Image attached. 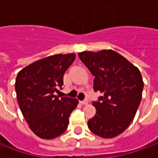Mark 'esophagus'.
<instances>
[{"label":"esophagus","mask_w":158,"mask_h":158,"mask_svg":"<svg viewBox=\"0 0 158 158\" xmlns=\"http://www.w3.org/2000/svg\"><path fill=\"white\" fill-rule=\"evenodd\" d=\"M88 103H89L88 100L80 101V104H81V105H88Z\"/></svg>","instance_id":"esophagus-1"}]
</instances>
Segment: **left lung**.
Masks as SVG:
<instances>
[{
    "label": "left lung",
    "instance_id": "1",
    "mask_svg": "<svg viewBox=\"0 0 158 158\" xmlns=\"http://www.w3.org/2000/svg\"><path fill=\"white\" fill-rule=\"evenodd\" d=\"M78 56L95 76V91L104 94L92 104L96 114L88 121L89 128L103 138L117 136L133 121L142 100L141 72L113 50L85 51Z\"/></svg>",
    "mask_w": 158,
    "mask_h": 158
}]
</instances>
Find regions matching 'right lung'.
Instances as JSON below:
<instances>
[{"instance_id":"right-lung-1","label":"right lung","mask_w":158,"mask_h":158,"mask_svg":"<svg viewBox=\"0 0 158 158\" xmlns=\"http://www.w3.org/2000/svg\"><path fill=\"white\" fill-rule=\"evenodd\" d=\"M75 53L54 54L28 65L17 74L15 92L21 112L34 134L42 139L62 135L78 105L76 98H60L54 92L63 85V76Z\"/></svg>"}]
</instances>
